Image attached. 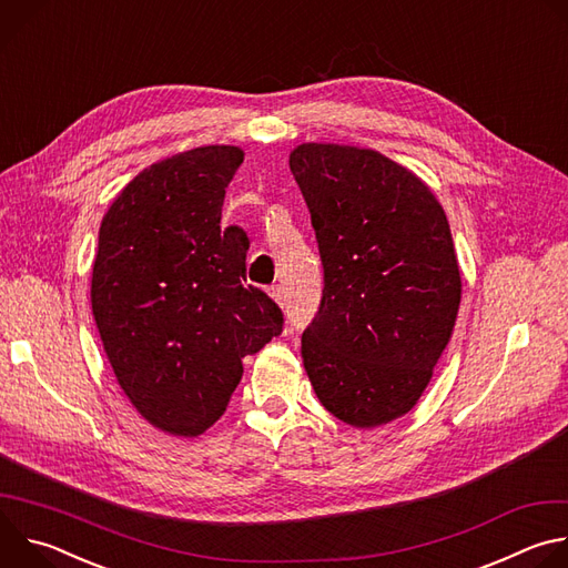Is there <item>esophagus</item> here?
<instances>
[{
	"instance_id": "esophagus-1",
	"label": "esophagus",
	"mask_w": 568,
	"mask_h": 568,
	"mask_svg": "<svg viewBox=\"0 0 568 568\" xmlns=\"http://www.w3.org/2000/svg\"><path fill=\"white\" fill-rule=\"evenodd\" d=\"M270 294H272V298H274L276 303L283 305V301H285V287H283V285H274V287L270 290Z\"/></svg>"
}]
</instances>
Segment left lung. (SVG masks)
<instances>
[{
	"label": "left lung",
	"mask_w": 568,
	"mask_h": 568,
	"mask_svg": "<svg viewBox=\"0 0 568 568\" xmlns=\"http://www.w3.org/2000/svg\"><path fill=\"white\" fill-rule=\"evenodd\" d=\"M323 265L301 337L307 377L359 429L409 414L458 314L460 272L429 186L375 150L303 143L290 154Z\"/></svg>",
	"instance_id": "obj_1"
}]
</instances>
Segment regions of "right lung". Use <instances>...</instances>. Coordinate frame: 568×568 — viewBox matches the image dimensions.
<instances>
[{"mask_svg": "<svg viewBox=\"0 0 568 568\" xmlns=\"http://www.w3.org/2000/svg\"><path fill=\"white\" fill-rule=\"evenodd\" d=\"M245 152L204 145L139 173L99 231L92 310L123 393L156 429L200 436L224 412L242 357L283 333L247 283L250 237L220 226Z\"/></svg>", "mask_w": 568, "mask_h": 568, "instance_id": "1", "label": "right lung"}]
</instances>
